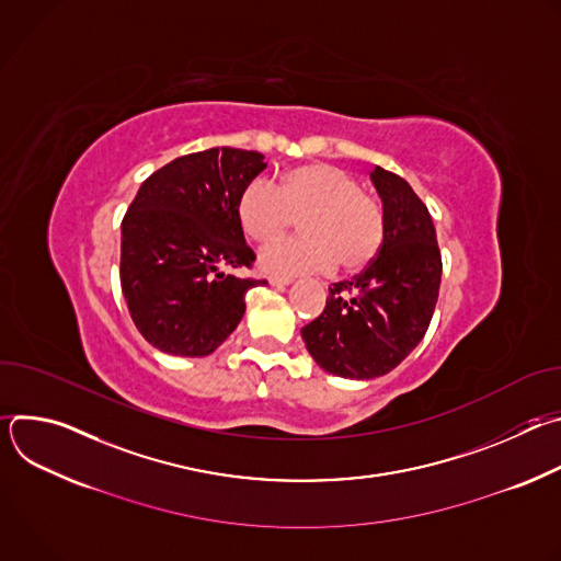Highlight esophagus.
Here are the masks:
<instances>
[{
  "label": "esophagus",
  "mask_w": 561,
  "mask_h": 561,
  "mask_svg": "<svg viewBox=\"0 0 561 561\" xmlns=\"http://www.w3.org/2000/svg\"><path fill=\"white\" fill-rule=\"evenodd\" d=\"M268 282H271V286H275V288H286V286L290 284V279H286V277H268Z\"/></svg>",
  "instance_id": "obj_1"
}]
</instances>
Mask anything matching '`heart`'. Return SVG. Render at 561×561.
<instances>
[{
    "instance_id": "obj_1",
    "label": "heart",
    "mask_w": 561,
    "mask_h": 561,
    "mask_svg": "<svg viewBox=\"0 0 561 561\" xmlns=\"http://www.w3.org/2000/svg\"><path fill=\"white\" fill-rule=\"evenodd\" d=\"M295 219L304 237L260 257L262 271L273 277L327 273L335 264L355 273L377 255L383 239L381 206L333 164L297 167L282 175L277 188L253 180L237 199V221L255 244L275 242Z\"/></svg>"
}]
</instances>
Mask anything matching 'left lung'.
Listing matches in <instances>:
<instances>
[{
    "instance_id": "8db88e82",
    "label": "left lung",
    "mask_w": 561,
    "mask_h": 561,
    "mask_svg": "<svg viewBox=\"0 0 561 561\" xmlns=\"http://www.w3.org/2000/svg\"><path fill=\"white\" fill-rule=\"evenodd\" d=\"M370 182L383 208L379 253L359 275L333 284L324 312L301 329L317 366L348 379L381 377L413 353L428 331L442 282L424 202L407 180L379 167Z\"/></svg>"
}]
</instances>
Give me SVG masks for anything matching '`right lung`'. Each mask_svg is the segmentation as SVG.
<instances>
[{
	"label": "right lung",
	"instance_id": "add662e5",
	"mask_svg": "<svg viewBox=\"0 0 561 561\" xmlns=\"http://www.w3.org/2000/svg\"><path fill=\"white\" fill-rule=\"evenodd\" d=\"M264 154L208 148L173 159L137 191L122 221L119 277L137 331L169 355L206 357L237 329L253 249L237 221V199L262 171Z\"/></svg>",
	"mask_w": 561,
	"mask_h": 561
}]
</instances>
